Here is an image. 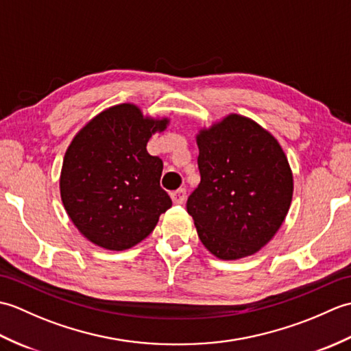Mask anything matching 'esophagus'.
<instances>
[{
    "instance_id": "obj_1",
    "label": "esophagus",
    "mask_w": 351,
    "mask_h": 351,
    "mask_svg": "<svg viewBox=\"0 0 351 351\" xmlns=\"http://www.w3.org/2000/svg\"><path fill=\"white\" fill-rule=\"evenodd\" d=\"M185 195H187L185 189H180L171 193V200H173V204L176 205H182L185 202Z\"/></svg>"
}]
</instances>
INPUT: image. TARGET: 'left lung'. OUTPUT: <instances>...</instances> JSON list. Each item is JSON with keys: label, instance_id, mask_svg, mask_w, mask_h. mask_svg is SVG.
Returning <instances> with one entry per match:
<instances>
[{"label": "left lung", "instance_id": "obj_1", "mask_svg": "<svg viewBox=\"0 0 351 351\" xmlns=\"http://www.w3.org/2000/svg\"><path fill=\"white\" fill-rule=\"evenodd\" d=\"M200 182L187 200L197 235L215 258L261 250L285 220L293 170L279 141L259 123L230 113L196 134Z\"/></svg>", "mask_w": 351, "mask_h": 351}]
</instances>
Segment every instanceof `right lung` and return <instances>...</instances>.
Instances as JSON below:
<instances>
[{"instance_id": "right-lung-1", "label": "right lung", "mask_w": 351, "mask_h": 351, "mask_svg": "<svg viewBox=\"0 0 351 351\" xmlns=\"http://www.w3.org/2000/svg\"><path fill=\"white\" fill-rule=\"evenodd\" d=\"M169 123V117L143 114L136 104H117L86 122L66 149L62 202L73 226L98 247H134L171 206L160 187L162 161L146 149Z\"/></svg>"}]
</instances>
